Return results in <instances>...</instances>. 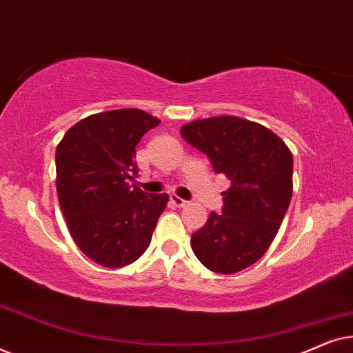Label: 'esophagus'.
<instances>
[{"label": "esophagus", "mask_w": 353, "mask_h": 353, "mask_svg": "<svg viewBox=\"0 0 353 353\" xmlns=\"http://www.w3.org/2000/svg\"><path fill=\"white\" fill-rule=\"evenodd\" d=\"M170 202L175 207H178V209H181V207H186L188 205V201H185V199H181V197H178V196H175V194H172L170 196Z\"/></svg>", "instance_id": "esophagus-1"}]
</instances>
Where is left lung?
<instances>
[{
    "label": "left lung",
    "mask_w": 353,
    "mask_h": 353,
    "mask_svg": "<svg viewBox=\"0 0 353 353\" xmlns=\"http://www.w3.org/2000/svg\"><path fill=\"white\" fill-rule=\"evenodd\" d=\"M181 137L231 181L223 214L212 212L191 236V248L210 272L233 274L250 267L273 243L292 196V152L272 130L221 115L183 125Z\"/></svg>",
    "instance_id": "left-lung-1"
}]
</instances>
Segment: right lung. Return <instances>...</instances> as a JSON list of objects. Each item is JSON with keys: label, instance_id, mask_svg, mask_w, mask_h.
<instances>
[{"label": "right lung", "instance_id": "obj_1", "mask_svg": "<svg viewBox=\"0 0 353 353\" xmlns=\"http://www.w3.org/2000/svg\"><path fill=\"white\" fill-rule=\"evenodd\" d=\"M161 123L141 109H115L81 119L56 149L57 199L72 239L105 268L133 263L151 244L168 194L130 186L137 144Z\"/></svg>", "mask_w": 353, "mask_h": 353}]
</instances>
